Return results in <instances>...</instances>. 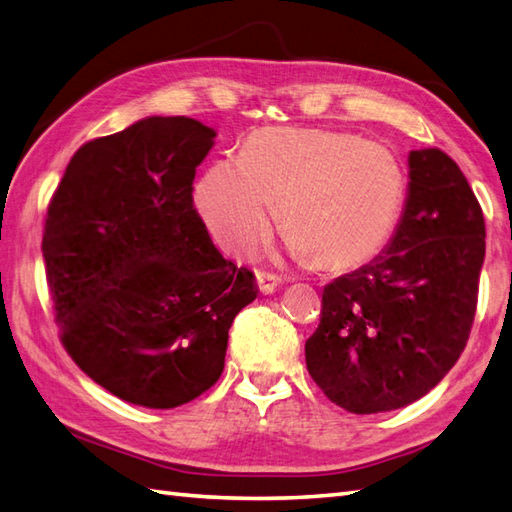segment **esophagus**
I'll list each match as a JSON object with an SVG mask.
<instances>
[{
	"label": "esophagus",
	"instance_id": "1",
	"mask_svg": "<svg viewBox=\"0 0 512 512\" xmlns=\"http://www.w3.org/2000/svg\"><path fill=\"white\" fill-rule=\"evenodd\" d=\"M280 278L276 276V274H269V271H258L256 274V285H258V291L260 293H265V295H269V293H274L276 291V287L280 285Z\"/></svg>",
	"mask_w": 512,
	"mask_h": 512
}]
</instances>
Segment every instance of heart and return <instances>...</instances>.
Wrapping results in <instances>:
<instances>
[{
	"mask_svg": "<svg viewBox=\"0 0 512 512\" xmlns=\"http://www.w3.org/2000/svg\"><path fill=\"white\" fill-rule=\"evenodd\" d=\"M405 190L403 164L381 142L331 129H260L238 157L210 164L195 197L227 254H252L280 201L291 252L322 269H348L388 243Z\"/></svg>",
	"mask_w": 512,
	"mask_h": 512,
	"instance_id": "obj_1",
	"label": "heart"
}]
</instances>
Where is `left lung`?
<instances>
[{
  "label": "left lung",
  "mask_w": 512,
  "mask_h": 512,
  "mask_svg": "<svg viewBox=\"0 0 512 512\" xmlns=\"http://www.w3.org/2000/svg\"><path fill=\"white\" fill-rule=\"evenodd\" d=\"M484 214L440 149L410 153V195L385 252L333 280L306 368L352 414L399 410L436 388L462 355L478 306Z\"/></svg>",
  "instance_id": "left-lung-1"
}]
</instances>
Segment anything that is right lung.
Masks as SVG:
<instances>
[{
	"label": "right lung",
	"instance_id": "add662e5",
	"mask_svg": "<svg viewBox=\"0 0 512 512\" xmlns=\"http://www.w3.org/2000/svg\"><path fill=\"white\" fill-rule=\"evenodd\" d=\"M214 135L184 116L140 120L83 144L50 199L41 249L61 342L133 405L170 410L210 390L258 293L192 201Z\"/></svg>",
	"mask_w": 512,
	"mask_h": 512
}]
</instances>
